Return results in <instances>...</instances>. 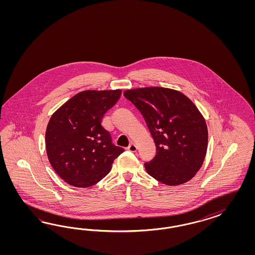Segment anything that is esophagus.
<instances>
[{"mask_svg": "<svg viewBox=\"0 0 255 255\" xmlns=\"http://www.w3.org/2000/svg\"><path fill=\"white\" fill-rule=\"evenodd\" d=\"M127 148H128V150H130L131 152H135L136 149H137V147H136V146H135L133 143H131V145L127 147Z\"/></svg>", "mask_w": 255, "mask_h": 255, "instance_id": "34e87169", "label": "esophagus"}]
</instances>
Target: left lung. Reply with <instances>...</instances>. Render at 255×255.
Instances as JSON below:
<instances>
[{"instance_id": "obj_1", "label": "left lung", "mask_w": 255, "mask_h": 255, "mask_svg": "<svg viewBox=\"0 0 255 255\" xmlns=\"http://www.w3.org/2000/svg\"><path fill=\"white\" fill-rule=\"evenodd\" d=\"M124 97L138 109L154 139L156 155L147 174L166 185H180L200 169L208 147V128L184 94L162 87L129 90Z\"/></svg>"}]
</instances>
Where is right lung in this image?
Masks as SVG:
<instances>
[{
    "instance_id": "1",
    "label": "right lung",
    "mask_w": 255,
    "mask_h": 255,
    "mask_svg": "<svg viewBox=\"0 0 255 255\" xmlns=\"http://www.w3.org/2000/svg\"><path fill=\"white\" fill-rule=\"evenodd\" d=\"M121 95V90L81 92L50 118L46 131L47 157L55 172L70 185L96 184L124 152L102 125L105 114Z\"/></svg>"
}]
</instances>
